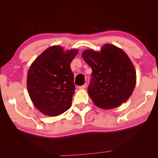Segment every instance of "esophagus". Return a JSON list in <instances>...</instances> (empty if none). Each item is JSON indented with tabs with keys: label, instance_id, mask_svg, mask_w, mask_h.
I'll return each mask as SVG.
<instances>
[{
	"label": "esophagus",
	"instance_id": "34e87169",
	"mask_svg": "<svg viewBox=\"0 0 158 158\" xmlns=\"http://www.w3.org/2000/svg\"><path fill=\"white\" fill-rule=\"evenodd\" d=\"M86 86H87V84L85 83L84 85H81V86H79V89H84L85 88H86Z\"/></svg>",
	"mask_w": 158,
	"mask_h": 158
}]
</instances>
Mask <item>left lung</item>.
Returning a JSON list of instances; mask_svg holds the SVG:
<instances>
[{
  "mask_svg": "<svg viewBox=\"0 0 158 158\" xmlns=\"http://www.w3.org/2000/svg\"><path fill=\"white\" fill-rule=\"evenodd\" d=\"M82 56L92 69L88 92L95 106L111 109L126 102L135 89L136 74L125 52L107 44L99 52L85 49Z\"/></svg>",
  "mask_w": 158,
  "mask_h": 158,
  "instance_id": "1",
  "label": "left lung"
}]
</instances>
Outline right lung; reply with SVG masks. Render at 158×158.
Instances as JSON below:
<instances>
[{"label":"right lung","mask_w":158,"mask_h":158,"mask_svg":"<svg viewBox=\"0 0 158 158\" xmlns=\"http://www.w3.org/2000/svg\"><path fill=\"white\" fill-rule=\"evenodd\" d=\"M59 45L45 50L33 62L27 75V88L34 106L45 115L56 117L71 107L74 94L70 63L78 49L63 51Z\"/></svg>","instance_id":"add662e5"}]
</instances>
